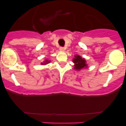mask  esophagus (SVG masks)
Instances as JSON below:
<instances>
[{
  "label": "esophagus",
  "mask_w": 126,
  "mask_h": 126,
  "mask_svg": "<svg viewBox=\"0 0 126 126\" xmlns=\"http://www.w3.org/2000/svg\"><path fill=\"white\" fill-rule=\"evenodd\" d=\"M59 50L61 51H64L65 50V48L62 47H61L59 48Z\"/></svg>",
  "instance_id": "1"
}]
</instances>
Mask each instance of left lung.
Returning <instances> with one entry per match:
<instances>
[{
	"mask_svg": "<svg viewBox=\"0 0 126 126\" xmlns=\"http://www.w3.org/2000/svg\"><path fill=\"white\" fill-rule=\"evenodd\" d=\"M73 62L75 64V67L74 68L76 69L80 70L81 69L84 68V67H87V65L86 64L85 60L84 59H82V57H81L79 55L75 56V58L73 59Z\"/></svg>",
	"mask_w": 126,
	"mask_h": 126,
	"instance_id": "8db88e82",
	"label": "left lung"
}]
</instances>
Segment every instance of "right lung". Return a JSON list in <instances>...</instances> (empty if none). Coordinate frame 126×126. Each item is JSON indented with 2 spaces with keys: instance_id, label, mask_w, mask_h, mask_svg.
Masks as SVG:
<instances>
[{
  "instance_id": "1",
  "label": "right lung",
  "mask_w": 126,
  "mask_h": 126,
  "mask_svg": "<svg viewBox=\"0 0 126 126\" xmlns=\"http://www.w3.org/2000/svg\"><path fill=\"white\" fill-rule=\"evenodd\" d=\"M50 62V61H48L47 60H46V61H45V64H47V63H49Z\"/></svg>"
}]
</instances>
